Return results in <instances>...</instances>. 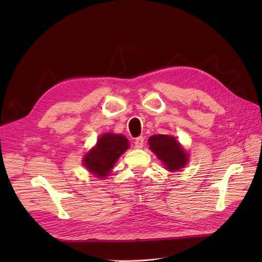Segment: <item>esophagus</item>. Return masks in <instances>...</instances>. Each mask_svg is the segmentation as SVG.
<instances>
[{"label":"esophagus","mask_w":262,"mask_h":262,"mask_svg":"<svg viewBox=\"0 0 262 262\" xmlns=\"http://www.w3.org/2000/svg\"><path fill=\"white\" fill-rule=\"evenodd\" d=\"M143 144H144V138L142 136L138 137V138H136V140H135L136 148H141L143 146Z\"/></svg>","instance_id":"esophagus-1"}]
</instances>
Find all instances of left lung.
Returning a JSON list of instances; mask_svg holds the SVG:
<instances>
[{
  "mask_svg": "<svg viewBox=\"0 0 262 262\" xmlns=\"http://www.w3.org/2000/svg\"><path fill=\"white\" fill-rule=\"evenodd\" d=\"M148 145L152 152L170 172H177L186 167L189 155L175 137L170 135H154L148 138Z\"/></svg>",
  "mask_w": 262,
  "mask_h": 262,
  "instance_id": "8db88e82",
  "label": "left lung"
}]
</instances>
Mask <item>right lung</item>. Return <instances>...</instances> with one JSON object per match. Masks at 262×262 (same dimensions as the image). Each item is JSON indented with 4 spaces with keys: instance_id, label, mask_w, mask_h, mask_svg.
<instances>
[{
    "instance_id": "obj_1",
    "label": "right lung",
    "mask_w": 262,
    "mask_h": 262,
    "mask_svg": "<svg viewBox=\"0 0 262 262\" xmlns=\"http://www.w3.org/2000/svg\"><path fill=\"white\" fill-rule=\"evenodd\" d=\"M128 147L129 142L125 136L103 134L95 146L84 156L82 163L91 174L104 178L112 172L120 156Z\"/></svg>"
}]
</instances>
